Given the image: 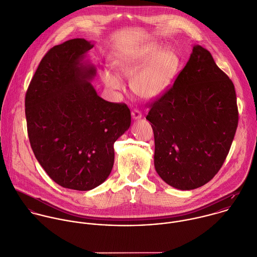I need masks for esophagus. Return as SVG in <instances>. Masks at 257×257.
<instances>
[{
    "label": "esophagus",
    "mask_w": 257,
    "mask_h": 257,
    "mask_svg": "<svg viewBox=\"0 0 257 257\" xmlns=\"http://www.w3.org/2000/svg\"><path fill=\"white\" fill-rule=\"evenodd\" d=\"M132 117H133L135 120L142 118V113H141V111L138 110V109H134V110L132 111Z\"/></svg>",
    "instance_id": "34e87169"
}]
</instances>
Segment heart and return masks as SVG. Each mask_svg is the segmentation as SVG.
<instances>
[{
  "label": "heart",
  "instance_id": "obj_1",
  "mask_svg": "<svg viewBox=\"0 0 257 257\" xmlns=\"http://www.w3.org/2000/svg\"><path fill=\"white\" fill-rule=\"evenodd\" d=\"M112 68H104L102 80L113 90L122 88L119 77L131 79L135 94L145 99H155L164 94L174 82L180 68V57L172 48L150 43L112 57Z\"/></svg>",
  "mask_w": 257,
  "mask_h": 257
}]
</instances>
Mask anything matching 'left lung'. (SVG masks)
Returning a JSON list of instances; mask_svg holds the SVG:
<instances>
[{
	"label": "left lung",
	"instance_id": "8db88e82",
	"mask_svg": "<svg viewBox=\"0 0 257 257\" xmlns=\"http://www.w3.org/2000/svg\"><path fill=\"white\" fill-rule=\"evenodd\" d=\"M149 106L159 176L180 190L212 180L229 153L238 108L234 84L211 53L195 45L173 86Z\"/></svg>",
	"mask_w": 257,
	"mask_h": 257
}]
</instances>
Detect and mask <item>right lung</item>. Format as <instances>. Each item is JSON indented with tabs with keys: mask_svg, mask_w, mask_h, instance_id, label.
Listing matches in <instances>:
<instances>
[{
	"mask_svg": "<svg viewBox=\"0 0 257 257\" xmlns=\"http://www.w3.org/2000/svg\"><path fill=\"white\" fill-rule=\"evenodd\" d=\"M93 44L68 40L42 58L26 92L25 114L33 153L47 175L63 188L89 191L109 176L114 142L128 130L124 103L97 95L96 74L84 61Z\"/></svg>",
	"mask_w": 257,
	"mask_h": 257,
	"instance_id": "right-lung-1",
	"label": "right lung"
}]
</instances>
